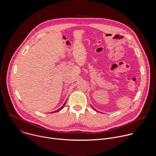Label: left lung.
Segmentation results:
<instances>
[{
	"mask_svg": "<svg viewBox=\"0 0 156 156\" xmlns=\"http://www.w3.org/2000/svg\"><path fill=\"white\" fill-rule=\"evenodd\" d=\"M91 107H92V108H93V109H94V108H93V106H91ZM95 110H96V109H95Z\"/></svg>",
	"mask_w": 156,
	"mask_h": 156,
	"instance_id": "8db88e82",
	"label": "left lung"
}]
</instances>
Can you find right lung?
<instances>
[{
	"label": "right lung",
	"instance_id": "right-lung-1",
	"mask_svg": "<svg viewBox=\"0 0 156 156\" xmlns=\"http://www.w3.org/2000/svg\"><path fill=\"white\" fill-rule=\"evenodd\" d=\"M66 101H65V103L63 104V105L60 108H59L58 109H57V110H56V111H53V112H58V111H60L61 109H62L63 108V107L65 106V104H66Z\"/></svg>",
	"mask_w": 156,
	"mask_h": 156
}]
</instances>
